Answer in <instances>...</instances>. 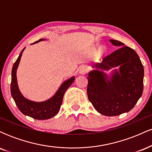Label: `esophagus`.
I'll list each match as a JSON object with an SVG mask.
<instances>
[{
  "mask_svg": "<svg viewBox=\"0 0 152 152\" xmlns=\"http://www.w3.org/2000/svg\"><path fill=\"white\" fill-rule=\"evenodd\" d=\"M78 71L81 74H85L88 71V67L86 65H82L79 67Z\"/></svg>",
  "mask_w": 152,
  "mask_h": 152,
  "instance_id": "1",
  "label": "esophagus"
}]
</instances>
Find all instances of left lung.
Returning a JSON list of instances; mask_svg holds the SVG:
<instances>
[{"mask_svg":"<svg viewBox=\"0 0 152 152\" xmlns=\"http://www.w3.org/2000/svg\"><path fill=\"white\" fill-rule=\"evenodd\" d=\"M110 42L122 46L94 64L96 69L88 73L87 95L98 112L114 116L129 111L142 96L144 71L135 50L116 40ZM114 67L120 71L115 70L109 79L102 71Z\"/></svg>","mask_w":152,"mask_h":152,"instance_id":"obj_1","label":"left lung"}]
</instances>
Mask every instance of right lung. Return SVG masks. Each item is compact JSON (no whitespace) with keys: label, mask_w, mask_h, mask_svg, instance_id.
I'll list each match as a JSON object with an SVG mask.
<instances>
[{"label":"right lung","mask_w":152,"mask_h":152,"mask_svg":"<svg viewBox=\"0 0 152 152\" xmlns=\"http://www.w3.org/2000/svg\"><path fill=\"white\" fill-rule=\"evenodd\" d=\"M43 40L44 39L38 40L34 43L39 42ZM24 49L25 48L20 52L18 58L14 63L13 69H12L11 83H10V92H11L12 97L14 99L15 104L18 106V109L24 115L38 120L48 119V118L53 117L58 113L62 104L64 94L67 88L73 83L75 77L73 76L64 81L55 95L48 100L43 102H35L26 99L19 91L16 78V71Z\"/></svg>","instance_id":"obj_1"}]
</instances>
